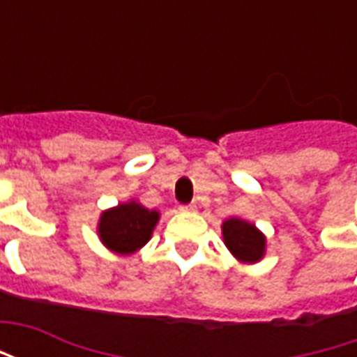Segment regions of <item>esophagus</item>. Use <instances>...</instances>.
<instances>
[{
  "mask_svg": "<svg viewBox=\"0 0 357 357\" xmlns=\"http://www.w3.org/2000/svg\"><path fill=\"white\" fill-rule=\"evenodd\" d=\"M179 210H181V212H195V210H197V206H195V204H181V206H179Z\"/></svg>",
  "mask_w": 357,
  "mask_h": 357,
  "instance_id": "1",
  "label": "esophagus"
}]
</instances>
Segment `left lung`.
Listing matches in <instances>:
<instances>
[{
  "label": "left lung",
  "instance_id": "8db88e82",
  "mask_svg": "<svg viewBox=\"0 0 357 357\" xmlns=\"http://www.w3.org/2000/svg\"><path fill=\"white\" fill-rule=\"evenodd\" d=\"M222 237L239 262L256 264L266 256V235L243 218H227L222 224Z\"/></svg>",
  "mask_w": 357,
  "mask_h": 357
}]
</instances>
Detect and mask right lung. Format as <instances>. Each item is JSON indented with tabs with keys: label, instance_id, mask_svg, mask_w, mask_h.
<instances>
[{
	"label": "right lung",
	"instance_id": "right-lung-1",
	"mask_svg": "<svg viewBox=\"0 0 357 357\" xmlns=\"http://www.w3.org/2000/svg\"><path fill=\"white\" fill-rule=\"evenodd\" d=\"M158 220V210H149L130 199L102 210L97 222V237L114 255H133L151 241Z\"/></svg>",
	"mask_w": 357,
	"mask_h": 357
}]
</instances>
